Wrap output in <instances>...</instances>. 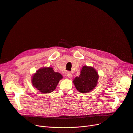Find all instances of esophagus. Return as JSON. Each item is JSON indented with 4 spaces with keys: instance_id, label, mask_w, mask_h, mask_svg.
I'll list each match as a JSON object with an SVG mask.
<instances>
[{
    "instance_id": "1",
    "label": "esophagus",
    "mask_w": 133,
    "mask_h": 133,
    "mask_svg": "<svg viewBox=\"0 0 133 133\" xmlns=\"http://www.w3.org/2000/svg\"><path fill=\"white\" fill-rule=\"evenodd\" d=\"M66 76L69 77V78H70V77H71V76H72V74L70 72L68 71L66 73Z\"/></svg>"
}]
</instances>
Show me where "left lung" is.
<instances>
[{
  "label": "left lung",
  "mask_w": 133,
  "mask_h": 133,
  "mask_svg": "<svg viewBox=\"0 0 133 133\" xmlns=\"http://www.w3.org/2000/svg\"><path fill=\"white\" fill-rule=\"evenodd\" d=\"M98 75L95 69L90 66L82 68L79 77H75L73 83L77 90L81 93H87L92 90L97 84Z\"/></svg>",
  "instance_id": "obj_1"
}]
</instances>
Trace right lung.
Returning a JSON list of instances; mask_svg holds the SVG:
<instances>
[{
	"label": "right lung",
	"instance_id": "obj_1",
	"mask_svg": "<svg viewBox=\"0 0 133 133\" xmlns=\"http://www.w3.org/2000/svg\"><path fill=\"white\" fill-rule=\"evenodd\" d=\"M62 75L55 72L51 67L43 68L39 69L32 76L33 86L43 94L52 92L55 89Z\"/></svg>",
	"mask_w": 133,
	"mask_h": 133
}]
</instances>
